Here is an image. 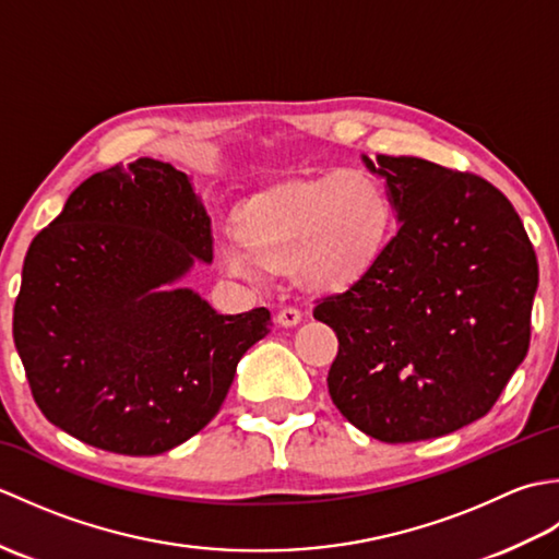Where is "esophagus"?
Wrapping results in <instances>:
<instances>
[{"label": "esophagus", "mask_w": 559, "mask_h": 559, "mask_svg": "<svg viewBox=\"0 0 559 559\" xmlns=\"http://www.w3.org/2000/svg\"><path fill=\"white\" fill-rule=\"evenodd\" d=\"M300 319H302V312L295 310V307H283V310L276 314L278 326H286V329L288 326H298Z\"/></svg>", "instance_id": "esophagus-1"}]
</instances>
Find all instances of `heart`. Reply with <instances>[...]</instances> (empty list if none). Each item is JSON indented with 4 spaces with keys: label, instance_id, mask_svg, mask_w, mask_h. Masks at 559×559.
<instances>
[{
    "label": "heart",
    "instance_id": "heart-1",
    "mask_svg": "<svg viewBox=\"0 0 559 559\" xmlns=\"http://www.w3.org/2000/svg\"><path fill=\"white\" fill-rule=\"evenodd\" d=\"M237 237L218 245L228 276L261 283L288 271L300 288L338 293L362 281L396 230V204L382 177L348 168L286 182L237 211Z\"/></svg>",
    "mask_w": 559,
    "mask_h": 559
}]
</instances>
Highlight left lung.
I'll return each mask as SVG.
<instances>
[{
    "mask_svg": "<svg viewBox=\"0 0 559 559\" xmlns=\"http://www.w3.org/2000/svg\"><path fill=\"white\" fill-rule=\"evenodd\" d=\"M384 177L399 233L314 319L338 336L329 394L379 442H420L483 418L524 362L538 261L488 180L415 156H362Z\"/></svg>",
    "mask_w": 559,
    "mask_h": 559,
    "instance_id": "1",
    "label": "left lung"
}]
</instances>
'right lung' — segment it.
Instances as JSON below:
<instances>
[{
	"mask_svg": "<svg viewBox=\"0 0 559 559\" xmlns=\"http://www.w3.org/2000/svg\"><path fill=\"white\" fill-rule=\"evenodd\" d=\"M197 259L213 261L211 218L170 163L115 165L69 194L28 247L14 305V343L47 420L127 456L204 430L271 312L218 314L177 286Z\"/></svg>",
	"mask_w": 559,
	"mask_h": 559,
	"instance_id": "1",
	"label": "right lung"
}]
</instances>
